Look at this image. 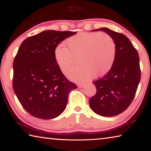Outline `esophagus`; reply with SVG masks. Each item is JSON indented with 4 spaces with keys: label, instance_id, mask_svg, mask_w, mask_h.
Masks as SVG:
<instances>
[{
    "label": "esophagus",
    "instance_id": "1",
    "mask_svg": "<svg viewBox=\"0 0 151 151\" xmlns=\"http://www.w3.org/2000/svg\"><path fill=\"white\" fill-rule=\"evenodd\" d=\"M85 83H80V84H78V87L83 88V86H85Z\"/></svg>",
    "mask_w": 151,
    "mask_h": 151
}]
</instances>
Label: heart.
I'll list each match as a JSON object with an SVG mask.
<instances>
[{
  "label": "heart",
  "instance_id": "obj_1",
  "mask_svg": "<svg viewBox=\"0 0 151 151\" xmlns=\"http://www.w3.org/2000/svg\"><path fill=\"white\" fill-rule=\"evenodd\" d=\"M66 45L60 44L55 48V61L63 73H66L77 58L78 65L66 73L74 81L98 78L108 73L116 57V43L104 32H79L68 38Z\"/></svg>",
  "mask_w": 151,
  "mask_h": 151
}]
</instances>
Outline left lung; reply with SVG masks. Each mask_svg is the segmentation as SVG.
<instances>
[{
  "label": "left lung",
  "mask_w": 151,
  "mask_h": 151,
  "mask_svg": "<svg viewBox=\"0 0 151 151\" xmlns=\"http://www.w3.org/2000/svg\"><path fill=\"white\" fill-rule=\"evenodd\" d=\"M106 32L116 43L113 66L106 75L93 82L95 95L89 100L91 109L103 116H113L124 112L132 103L140 80L139 56L130 40L122 33L108 28L93 31Z\"/></svg>",
  "instance_id": "1"
}]
</instances>
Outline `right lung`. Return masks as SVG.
<instances>
[{"mask_svg": "<svg viewBox=\"0 0 151 151\" xmlns=\"http://www.w3.org/2000/svg\"><path fill=\"white\" fill-rule=\"evenodd\" d=\"M76 32L48 30L25 39L13 62L12 86L23 108L32 116L54 119L65 111L71 91L77 88L55 61V48Z\"/></svg>", "mask_w": 151, "mask_h": 151, "instance_id": "right-lung-1", "label": "right lung"}]
</instances>
